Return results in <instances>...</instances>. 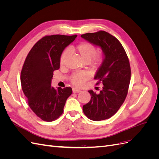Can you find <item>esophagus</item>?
I'll return each instance as SVG.
<instances>
[{
  "label": "esophagus",
  "instance_id": "obj_1",
  "mask_svg": "<svg viewBox=\"0 0 159 159\" xmlns=\"http://www.w3.org/2000/svg\"><path fill=\"white\" fill-rule=\"evenodd\" d=\"M72 91H73L74 93H79V92H80V91H81V90L80 89L75 88H72Z\"/></svg>",
  "mask_w": 159,
  "mask_h": 159
}]
</instances>
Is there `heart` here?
Masks as SVG:
<instances>
[{
    "label": "heart",
    "mask_w": 159,
    "mask_h": 159,
    "mask_svg": "<svg viewBox=\"0 0 159 159\" xmlns=\"http://www.w3.org/2000/svg\"><path fill=\"white\" fill-rule=\"evenodd\" d=\"M77 50L83 60L91 64L93 67L98 66L102 61V55L101 54H96L97 50L95 46L88 42H81L77 46ZM70 51L68 49H66L61 53L60 56V64L63 66L66 64L68 59ZM89 78V75L85 72H76L72 74L70 77L71 82L75 86H81L84 84L85 81Z\"/></svg>",
    "instance_id": "1"
}]
</instances>
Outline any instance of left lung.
Listing matches in <instances>:
<instances>
[{"instance_id":"obj_1","label":"left lung","mask_w":159,"mask_h":159,"mask_svg":"<svg viewBox=\"0 0 159 159\" xmlns=\"http://www.w3.org/2000/svg\"><path fill=\"white\" fill-rule=\"evenodd\" d=\"M102 48L104 59L96 72L95 80L103 84L99 93L89 90V102L83 106L84 114L91 120L102 121L111 117L125 100L131 80V67L122 44L108 32L100 30L81 36Z\"/></svg>"}]
</instances>
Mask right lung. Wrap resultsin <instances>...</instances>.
<instances>
[{
  "label": "right lung",
  "mask_w": 159,
  "mask_h": 159,
  "mask_svg": "<svg viewBox=\"0 0 159 159\" xmlns=\"http://www.w3.org/2000/svg\"><path fill=\"white\" fill-rule=\"evenodd\" d=\"M77 35L43 37L27 55L20 74L21 86L32 111L44 121H53L63 113L71 88L51 86L53 72L60 68V56Z\"/></svg>",
  "instance_id": "right-lung-1"
}]
</instances>
